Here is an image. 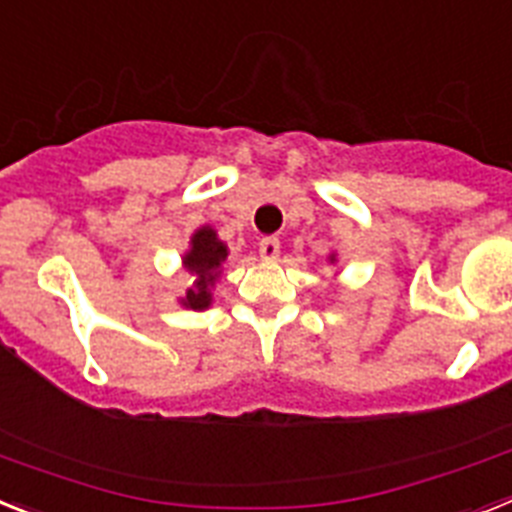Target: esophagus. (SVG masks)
Masks as SVG:
<instances>
[{"label":"esophagus","instance_id":"esophagus-1","mask_svg":"<svg viewBox=\"0 0 512 512\" xmlns=\"http://www.w3.org/2000/svg\"><path fill=\"white\" fill-rule=\"evenodd\" d=\"M278 255H281V242H278V237H262L260 239L262 260L273 262V260H278Z\"/></svg>","mask_w":512,"mask_h":512}]
</instances>
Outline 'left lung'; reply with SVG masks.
Instances as JSON below:
<instances>
[{
	"mask_svg": "<svg viewBox=\"0 0 512 512\" xmlns=\"http://www.w3.org/2000/svg\"><path fill=\"white\" fill-rule=\"evenodd\" d=\"M330 262H335V255H330Z\"/></svg>",
	"mask_w": 512,
	"mask_h": 512,
	"instance_id": "left-lung-1",
	"label": "left lung"
}]
</instances>
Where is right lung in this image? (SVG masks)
<instances>
[{
	"label": "right lung",
	"instance_id": "1",
	"mask_svg": "<svg viewBox=\"0 0 512 512\" xmlns=\"http://www.w3.org/2000/svg\"><path fill=\"white\" fill-rule=\"evenodd\" d=\"M226 255H229L226 244L221 242L216 229H211V226H201L190 237V250L182 257V265L190 275H195V281L180 299L185 309L203 311L211 306V288L221 275V265H224Z\"/></svg>",
	"mask_w": 512,
	"mask_h": 512
}]
</instances>
